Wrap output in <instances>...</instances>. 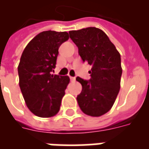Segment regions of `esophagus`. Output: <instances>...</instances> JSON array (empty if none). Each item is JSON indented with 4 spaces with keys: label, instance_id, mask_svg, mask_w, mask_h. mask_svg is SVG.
Here are the masks:
<instances>
[{
    "label": "esophagus",
    "instance_id": "1",
    "mask_svg": "<svg viewBox=\"0 0 149 149\" xmlns=\"http://www.w3.org/2000/svg\"><path fill=\"white\" fill-rule=\"evenodd\" d=\"M70 80H71L72 81H76V78L73 77H70Z\"/></svg>",
    "mask_w": 149,
    "mask_h": 149
}]
</instances>
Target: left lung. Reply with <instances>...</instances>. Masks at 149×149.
<instances>
[{
    "label": "left lung",
    "mask_w": 149,
    "mask_h": 149,
    "mask_svg": "<svg viewBox=\"0 0 149 149\" xmlns=\"http://www.w3.org/2000/svg\"><path fill=\"white\" fill-rule=\"evenodd\" d=\"M82 61L92 65L89 81L77 77L82 91L77 97L82 112L91 116L105 114L115 102L120 88V55L104 32L95 27L68 32Z\"/></svg>",
    "instance_id": "obj_1"
}]
</instances>
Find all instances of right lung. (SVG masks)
Listing matches in <instances>:
<instances>
[{
    "label": "right lung",
    "instance_id": "right-lung-1",
    "mask_svg": "<svg viewBox=\"0 0 149 149\" xmlns=\"http://www.w3.org/2000/svg\"><path fill=\"white\" fill-rule=\"evenodd\" d=\"M67 32L44 31L29 43L18 65L19 85L29 109L40 117H52L60 110L70 79L51 74L58 49L68 40Z\"/></svg>",
    "mask_w": 149,
    "mask_h": 149
}]
</instances>
